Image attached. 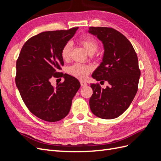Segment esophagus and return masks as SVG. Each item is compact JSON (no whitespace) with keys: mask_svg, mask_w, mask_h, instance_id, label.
<instances>
[{"mask_svg":"<svg viewBox=\"0 0 161 161\" xmlns=\"http://www.w3.org/2000/svg\"><path fill=\"white\" fill-rule=\"evenodd\" d=\"M80 85H81V86H86L87 85V83L86 82H85V81H80Z\"/></svg>","mask_w":161,"mask_h":161,"instance_id":"esophagus-1","label":"esophagus"}]
</instances>
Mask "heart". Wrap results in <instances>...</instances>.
Segmentation results:
<instances>
[{
  "label": "heart",
  "instance_id": "heart-1",
  "mask_svg": "<svg viewBox=\"0 0 161 161\" xmlns=\"http://www.w3.org/2000/svg\"><path fill=\"white\" fill-rule=\"evenodd\" d=\"M79 42L89 54L92 55L95 53L99 48L98 42L95 39L89 36H83L79 39ZM72 44L70 42H68L62 47L61 51V56L64 60L69 59ZM92 70V68L88 65H84L76 63L68 68L67 72L69 75L74 76L78 79L84 80L88 76Z\"/></svg>",
  "mask_w": 161,
  "mask_h": 161
}]
</instances>
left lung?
Returning <instances> with one entry per match:
<instances>
[{
  "instance_id": "8db88e82",
  "label": "left lung",
  "mask_w": 161,
  "mask_h": 161,
  "mask_svg": "<svg viewBox=\"0 0 161 161\" xmlns=\"http://www.w3.org/2000/svg\"><path fill=\"white\" fill-rule=\"evenodd\" d=\"M88 31L104 47L102 62L92 77L109 84L106 89H101L99 84L91 85L93 92L90 108L98 118L114 119L129 108L138 91L140 70L137 54L128 39L113 28L90 27Z\"/></svg>"
}]
</instances>
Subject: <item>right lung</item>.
I'll list each match as a JSON object with an SVG mask.
<instances>
[{"instance_id": "add662e5", "label": "right lung", "mask_w": 161, "mask_h": 161, "mask_svg": "<svg viewBox=\"0 0 161 161\" xmlns=\"http://www.w3.org/2000/svg\"><path fill=\"white\" fill-rule=\"evenodd\" d=\"M77 30L73 27L39 33L29 39L19 53L16 85L28 109L41 119L54 122L64 118L80 88L76 78L59 72L64 65L62 47ZM52 76L64 77L65 81L53 87L49 81Z\"/></svg>"}]
</instances>
